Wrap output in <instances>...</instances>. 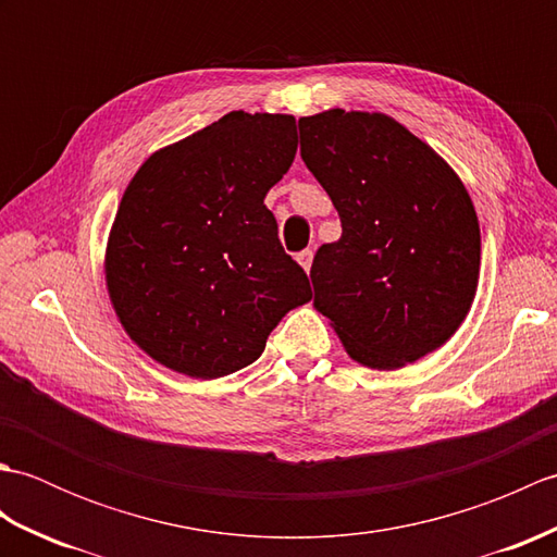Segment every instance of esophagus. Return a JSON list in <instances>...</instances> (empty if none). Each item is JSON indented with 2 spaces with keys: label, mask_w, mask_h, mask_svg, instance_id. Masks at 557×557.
Here are the masks:
<instances>
[{
  "label": "esophagus",
  "mask_w": 557,
  "mask_h": 557,
  "mask_svg": "<svg viewBox=\"0 0 557 557\" xmlns=\"http://www.w3.org/2000/svg\"><path fill=\"white\" fill-rule=\"evenodd\" d=\"M297 260H299V265L309 272L311 270V263H313V251H309V248H306V251H301L299 256H297Z\"/></svg>",
  "instance_id": "obj_1"
}]
</instances>
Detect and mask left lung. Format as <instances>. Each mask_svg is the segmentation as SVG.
Masks as SVG:
<instances>
[{"mask_svg": "<svg viewBox=\"0 0 557 557\" xmlns=\"http://www.w3.org/2000/svg\"><path fill=\"white\" fill-rule=\"evenodd\" d=\"M299 134L342 222L313 258L315 309L369 369H401L443 347L479 285L481 232L465 184L381 112L301 116Z\"/></svg>", "mask_w": 557, "mask_h": 557, "instance_id": "obj_1", "label": "left lung"}]
</instances>
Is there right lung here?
<instances>
[{
    "instance_id": "add662e5",
    "label": "right lung",
    "mask_w": 557,
    "mask_h": 557,
    "mask_svg": "<svg viewBox=\"0 0 557 557\" xmlns=\"http://www.w3.org/2000/svg\"><path fill=\"white\" fill-rule=\"evenodd\" d=\"M294 156L292 114L230 112L140 164L116 210L104 277L148 357L203 381L230 375L311 299L263 203Z\"/></svg>"
}]
</instances>
